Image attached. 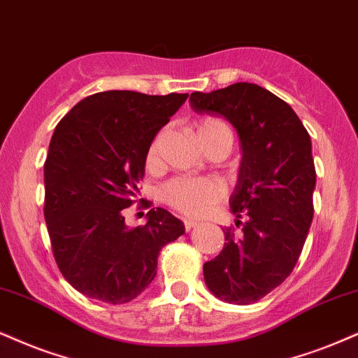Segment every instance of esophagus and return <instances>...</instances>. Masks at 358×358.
I'll return each instance as SVG.
<instances>
[{"instance_id": "obj_1", "label": "esophagus", "mask_w": 358, "mask_h": 358, "mask_svg": "<svg viewBox=\"0 0 358 358\" xmlns=\"http://www.w3.org/2000/svg\"><path fill=\"white\" fill-rule=\"evenodd\" d=\"M194 227H197L196 220H192V219L184 220V229H186V231H191V229H194Z\"/></svg>"}]
</instances>
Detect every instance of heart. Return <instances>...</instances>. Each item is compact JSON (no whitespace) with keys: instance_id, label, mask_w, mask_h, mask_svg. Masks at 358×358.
<instances>
[{"instance_id":"obj_1","label":"heart","mask_w":358,"mask_h":358,"mask_svg":"<svg viewBox=\"0 0 358 358\" xmlns=\"http://www.w3.org/2000/svg\"><path fill=\"white\" fill-rule=\"evenodd\" d=\"M194 134L206 151H210L217 145L231 149L232 132L226 122L215 117H201L194 124ZM161 141L162 136H157L149 145L145 164L156 167L161 161ZM226 189L222 182L214 178H176L169 180L161 189V199L178 213L192 217L206 215L213 207L222 201Z\"/></svg>"}]
</instances>
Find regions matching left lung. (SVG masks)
<instances>
[{
    "instance_id": "left-lung-1",
    "label": "left lung",
    "mask_w": 358,
    "mask_h": 358,
    "mask_svg": "<svg viewBox=\"0 0 358 358\" xmlns=\"http://www.w3.org/2000/svg\"><path fill=\"white\" fill-rule=\"evenodd\" d=\"M189 103L196 113L226 117L241 138L229 201L241 232L222 229L224 249L204 264V280L220 301L249 306L290 275L306 244L315 189L310 136L285 101L252 83L192 92Z\"/></svg>"
}]
</instances>
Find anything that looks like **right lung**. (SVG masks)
<instances>
[{"label":"right lung","mask_w":358,"mask_h":358,"mask_svg":"<svg viewBox=\"0 0 358 358\" xmlns=\"http://www.w3.org/2000/svg\"><path fill=\"white\" fill-rule=\"evenodd\" d=\"M189 94L96 92L57 122L44 162V219L52 254L78 292L126 303L156 277L161 249L184 234L162 207L127 227L148 149ZM151 207V206H148Z\"/></svg>","instance_id":"add662e5"}]
</instances>
